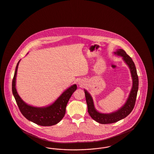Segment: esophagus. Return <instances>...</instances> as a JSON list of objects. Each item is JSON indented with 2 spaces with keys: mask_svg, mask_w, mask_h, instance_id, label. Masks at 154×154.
<instances>
[{
  "mask_svg": "<svg viewBox=\"0 0 154 154\" xmlns=\"http://www.w3.org/2000/svg\"><path fill=\"white\" fill-rule=\"evenodd\" d=\"M79 85H80V86H82L83 85H82V83H81V82H79Z\"/></svg>",
  "mask_w": 154,
  "mask_h": 154,
  "instance_id": "esophagus-1",
  "label": "esophagus"
}]
</instances>
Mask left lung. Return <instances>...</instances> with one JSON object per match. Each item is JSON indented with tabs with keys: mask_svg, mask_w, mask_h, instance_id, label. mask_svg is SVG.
<instances>
[{
	"mask_svg": "<svg viewBox=\"0 0 154 154\" xmlns=\"http://www.w3.org/2000/svg\"><path fill=\"white\" fill-rule=\"evenodd\" d=\"M114 54L123 57V60L128 66L133 79V86L130 93L127 102L119 110L109 114L99 113L97 112L94 106L92 97L91 94L86 90L85 91V97L88 105V111L91 117L94 120L100 124H110L121 120L126 117L133 110L136 101L137 95L138 90V77L137 73V69L131 58L122 49H119L114 52Z\"/></svg>",
	"mask_w": 154,
	"mask_h": 154,
	"instance_id": "left-lung-1",
	"label": "left lung"
}]
</instances>
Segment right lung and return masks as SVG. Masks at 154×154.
Segmentation results:
<instances>
[{
	"instance_id": "add662e5",
	"label": "right lung",
	"mask_w": 154,
	"mask_h": 154,
	"mask_svg": "<svg viewBox=\"0 0 154 154\" xmlns=\"http://www.w3.org/2000/svg\"><path fill=\"white\" fill-rule=\"evenodd\" d=\"M20 61L17 64L12 81V92L21 113L27 120L39 125L51 126L57 124L64 117L67 103L77 89L76 85L65 91L54 102L47 107H37L28 105L21 99L16 88V79Z\"/></svg>"
}]
</instances>
